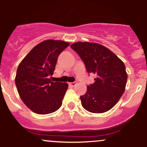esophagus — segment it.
Listing matches in <instances>:
<instances>
[{
  "instance_id": "1",
  "label": "esophagus",
  "mask_w": 147,
  "mask_h": 147,
  "mask_svg": "<svg viewBox=\"0 0 147 147\" xmlns=\"http://www.w3.org/2000/svg\"><path fill=\"white\" fill-rule=\"evenodd\" d=\"M68 84L69 86H70L74 87L76 85V82H70V83H69Z\"/></svg>"
}]
</instances>
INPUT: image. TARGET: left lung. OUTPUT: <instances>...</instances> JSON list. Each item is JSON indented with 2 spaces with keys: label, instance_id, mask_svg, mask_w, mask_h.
Returning <instances> with one entry per match:
<instances>
[{
  "label": "left lung",
  "instance_id": "obj_1",
  "mask_svg": "<svg viewBox=\"0 0 147 147\" xmlns=\"http://www.w3.org/2000/svg\"><path fill=\"white\" fill-rule=\"evenodd\" d=\"M82 58L87 72L95 74V82L87 86L80 96L82 105L93 113H102L117 104L125 90L127 73L125 65L104 45L96 43L77 42L70 45Z\"/></svg>",
  "mask_w": 147,
  "mask_h": 147
}]
</instances>
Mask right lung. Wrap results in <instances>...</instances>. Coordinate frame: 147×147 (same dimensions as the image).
Here are the masks:
<instances>
[{"label": "right lung", "instance_id": "add662e5", "mask_svg": "<svg viewBox=\"0 0 147 147\" xmlns=\"http://www.w3.org/2000/svg\"><path fill=\"white\" fill-rule=\"evenodd\" d=\"M70 43L59 40H45L34 47L18 65L15 84L23 103L34 113H51L62 104L68 84L53 82L57 59Z\"/></svg>", "mask_w": 147, "mask_h": 147}]
</instances>
